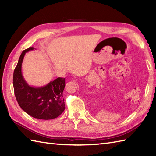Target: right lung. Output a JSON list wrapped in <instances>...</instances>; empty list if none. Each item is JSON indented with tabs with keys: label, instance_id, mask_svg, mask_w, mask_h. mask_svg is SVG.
Instances as JSON below:
<instances>
[{
	"label": "right lung",
	"instance_id": "add662e5",
	"mask_svg": "<svg viewBox=\"0 0 156 156\" xmlns=\"http://www.w3.org/2000/svg\"><path fill=\"white\" fill-rule=\"evenodd\" d=\"M29 48L22 52L13 73V87L16 101L23 111L31 117L49 120L59 117L65 109L63 91L65 78H58L41 87L29 86L22 74V63Z\"/></svg>",
	"mask_w": 156,
	"mask_h": 156
}]
</instances>
